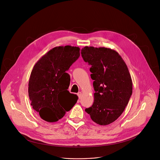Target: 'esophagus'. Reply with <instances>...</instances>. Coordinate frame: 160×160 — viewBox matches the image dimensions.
Segmentation results:
<instances>
[{
    "label": "esophagus",
    "mask_w": 160,
    "mask_h": 160,
    "mask_svg": "<svg viewBox=\"0 0 160 160\" xmlns=\"http://www.w3.org/2000/svg\"><path fill=\"white\" fill-rule=\"evenodd\" d=\"M77 95H78V96L79 99H80V98H81V97H82V92H78Z\"/></svg>",
    "instance_id": "34e87169"
}]
</instances>
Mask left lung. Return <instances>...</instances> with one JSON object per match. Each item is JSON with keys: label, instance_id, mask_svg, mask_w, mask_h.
Wrapping results in <instances>:
<instances>
[{"label": "left lung", "instance_id": "obj_1", "mask_svg": "<svg viewBox=\"0 0 160 160\" xmlns=\"http://www.w3.org/2000/svg\"><path fill=\"white\" fill-rule=\"evenodd\" d=\"M82 56L91 65L95 90L92 106L85 111L100 125L115 122L125 109L132 94V81L127 66L115 50L86 46Z\"/></svg>", "mask_w": 160, "mask_h": 160}]
</instances>
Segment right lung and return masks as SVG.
Listing matches in <instances>:
<instances>
[{"label":"right lung","mask_w":160,"mask_h":160,"mask_svg":"<svg viewBox=\"0 0 160 160\" xmlns=\"http://www.w3.org/2000/svg\"><path fill=\"white\" fill-rule=\"evenodd\" d=\"M80 54L78 47H56L34 65L28 82V96L33 109L43 120L58 122L76 104L78 96L68 90L70 76L66 71Z\"/></svg>","instance_id":"obj_1"}]
</instances>
